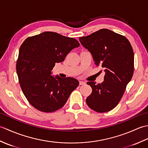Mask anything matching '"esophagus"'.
<instances>
[{
  "label": "esophagus",
  "instance_id": "1",
  "mask_svg": "<svg viewBox=\"0 0 148 148\" xmlns=\"http://www.w3.org/2000/svg\"><path fill=\"white\" fill-rule=\"evenodd\" d=\"M86 83L84 82V81H79V85H84Z\"/></svg>",
  "mask_w": 148,
  "mask_h": 148
}]
</instances>
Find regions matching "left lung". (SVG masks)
I'll list each match as a JSON object with an SVG mask.
<instances>
[{
    "mask_svg": "<svg viewBox=\"0 0 148 148\" xmlns=\"http://www.w3.org/2000/svg\"><path fill=\"white\" fill-rule=\"evenodd\" d=\"M79 39L92 53L96 66H101L106 72L101 84L87 83L92 88V93L86 100L87 105L98 112L111 111L118 104L132 77V47L125 36L106 29L80 37Z\"/></svg>",
    "mask_w": 148,
    "mask_h": 148,
    "instance_id": "obj_1",
    "label": "left lung"
}]
</instances>
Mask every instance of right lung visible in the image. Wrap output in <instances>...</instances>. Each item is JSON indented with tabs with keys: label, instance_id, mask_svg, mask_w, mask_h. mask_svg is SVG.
I'll return each instance as SVG.
<instances>
[{
	"label": "right lung",
	"instance_id": "obj_1",
	"mask_svg": "<svg viewBox=\"0 0 148 148\" xmlns=\"http://www.w3.org/2000/svg\"><path fill=\"white\" fill-rule=\"evenodd\" d=\"M79 45L76 39L53 32L25 40L19 51L16 72L23 94L34 108L51 112L65 105L79 81L73 77H54L51 71L56 63L64 61Z\"/></svg>",
	"mask_w": 148,
	"mask_h": 148
}]
</instances>
